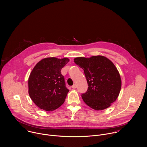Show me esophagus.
<instances>
[{
  "label": "esophagus",
  "mask_w": 147,
  "mask_h": 147,
  "mask_svg": "<svg viewBox=\"0 0 147 147\" xmlns=\"http://www.w3.org/2000/svg\"><path fill=\"white\" fill-rule=\"evenodd\" d=\"M72 88H73V89H75V88H76V87H77V86H76V84H73V86H72Z\"/></svg>",
  "instance_id": "1"
}]
</instances>
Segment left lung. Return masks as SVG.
Listing matches in <instances>:
<instances>
[{
	"label": "left lung",
	"instance_id": "1",
	"mask_svg": "<svg viewBox=\"0 0 147 147\" xmlns=\"http://www.w3.org/2000/svg\"><path fill=\"white\" fill-rule=\"evenodd\" d=\"M74 60L84 70L88 83L87 91L81 95L84 102L96 111L110 107L121 87L120 75L113 62L100 55L78 57Z\"/></svg>",
	"mask_w": 147,
	"mask_h": 147
}]
</instances>
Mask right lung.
Segmentation results:
<instances>
[{
    "label": "right lung",
    "instance_id": "obj_1",
    "mask_svg": "<svg viewBox=\"0 0 147 147\" xmlns=\"http://www.w3.org/2000/svg\"><path fill=\"white\" fill-rule=\"evenodd\" d=\"M69 59L46 57L38 62L28 78V94L40 109L50 112L64 103L69 90L61 70Z\"/></svg>",
    "mask_w": 147,
    "mask_h": 147
}]
</instances>
